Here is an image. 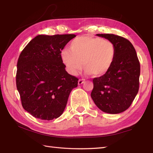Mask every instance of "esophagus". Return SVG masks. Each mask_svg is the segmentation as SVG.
<instances>
[{"label": "esophagus", "mask_w": 153, "mask_h": 153, "mask_svg": "<svg viewBox=\"0 0 153 153\" xmlns=\"http://www.w3.org/2000/svg\"><path fill=\"white\" fill-rule=\"evenodd\" d=\"M84 82H85V79H80L78 81V84H79V85H82V84H83L84 83Z\"/></svg>", "instance_id": "obj_1"}]
</instances>
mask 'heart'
Wrapping results in <instances>:
<instances>
[{"instance_id": "obj_1", "label": "heart", "mask_w": 153, "mask_h": 153, "mask_svg": "<svg viewBox=\"0 0 153 153\" xmlns=\"http://www.w3.org/2000/svg\"><path fill=\"white\" fill-rule=\"evenodd\" d=\"M70 48V51H62L61 58L72 75L78 74L84 64L87 74L100 77L109 71L116 58L115 45L102 38L78 37L71 41Z\"/></svg>"}]
</instances>
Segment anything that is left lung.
I'll return each instance as SVG.
<instances>
[{
  "label": "left lung",
  "mask_w": 153,
  "mask_h": 153,
  "mask_svg": "<svg viewBox=\"0 0 153 153\" xmlns=\"http://www.w3.org/2000/svg\"><path fill=\"white\" fill-rule=\"evenodd\" d=\"M115 45L116 58L109 71L93 79L91 96L102 111L119 114L128 109L137 95L139 87L140 63L131 42L114 34H97Z\"/></svg>",
  "instance_id": "obj_1"
}]
</instances>
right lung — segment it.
Listing matches in <instances>:
<instances>
[{
	"mask_svg": "<svg viewBox=\"0 0 153 153\" xmlns=\"http://www.w3.org/2000/svg\"><path fill=\"white\" fill-rule=\"evenodd\" d=\"M74 34L39 35L29 43L17 63L16 87L23 108L36 118L51 120L62 115L78 78L68 74L62 50Z\"/></svg>",
	"mask_w": 153,
	"mask_h": 153,
	"instance_id": "add662e5",
	"label": "right lung"
}]
</instances>
